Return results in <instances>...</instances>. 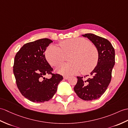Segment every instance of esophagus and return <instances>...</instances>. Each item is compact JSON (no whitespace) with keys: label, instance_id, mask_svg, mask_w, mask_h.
<instances>
[{"label":"esophagus","instance_id":"obj_1","mask_svg":"<svg viewBox=\"0 0 128 128\" xmlns=\"http://www.w3.org/2000/svg\"><path fill=\"white\" fill-rule=\"evenodd\" d=\"M70 78L69 76H64V78L65 80H68Z\"/></svg>","mask_w":128,"mask_h":128}]
</instances>
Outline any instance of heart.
<instances>
[{
  "label": "heart",
  "instance_id": "obj_1",
  "mask_svg": "<svg viewBox=\"0 0 128 128\" xmlns=\"http://www.w3.org/2000/svg\"><path fill=\"white\" fill-rule=\"evenodd\" d=\"M60 49L53 45L46 48L44 55L48 63L57 66L69 57L70 63L64 64L58 68L57 71L64 76L75 75L80 72L83 74L91 72L97 66L99 52L96 47L84 38H73L59 43Z\"/></svg>",
  "mask_w": 128,
  "mask_h": 128
}]
</instances>
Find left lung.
<instances>
[{
  "mask_svg": "<svg viewBox=\"0 0 128 128\" xmlns=\"http://www.w3.org/2000/svg\"><path fill=\"white\" fill-rule=\"evenodd\" d=\"M82 36L90 39L97 48L99 61L96 68L90 72V78L84 80L83 77H77L78 82L74 90L82 100L92 101L102 96L111 82L115 63V51L111 42L105 38L91 33Z\"/></svg>",
  "mask_w": 128,
  "mask_h": 128,
  "instance_id": "1",
  "label": "left lung"
}]
</instances>
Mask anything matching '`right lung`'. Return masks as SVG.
I'll use <instances>...</instances> for the list:
<instances>
[{"instance_id":"1","label":"right lung","mask_w":128,"mask_h":128,"mask_svg":"<svg viewBox=\"0 0 128 128\" xmlns=\"http://www.w3.org/2000/svg\"><path fill=\"white\" fill-rule=\"evenodd\" d=\"M53 41L47 38L26 43L20 48L14 59L13 71L17 86L22 96L34 102L50 100L63 79L52 74L53 68L47 62L44 52ZM52 75L46 79L44 76Z\"/></svg>"}]
</instances>
